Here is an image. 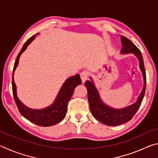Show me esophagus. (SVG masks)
Returning <instances> with one entry per match:
<instances>
[{
	"instance_id": "1",
	"label": "esophagus",
	"mask_w": 158,
	"mask_h": 158,
	"mask_svg": "<svg viewBox=\"0 0 158 158\" xmlns=\"http://www.w3.org/2000/svg\"><path fill=\"white\" fill-rule=\"evenodd\" d=\"M80 77H81L82 82L84 83L87 80L88 77H89V73L87 71H83L80 74Z\"/></svg>"
}]
</instances>
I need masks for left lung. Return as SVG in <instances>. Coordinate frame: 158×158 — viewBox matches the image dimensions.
I'll list each match as a JSON object with an SVG mask.
<instances>
[{
  "label": "left lung",
  "mask_w": 158,
  "mask_h": 158,
  "mask_svg": "<svg viewBox=\"0 0 158 158\" xmlns=\"http://www.w3.org/2000/svg\"><path fill=\"white\" fill-rule=\"evenodd\" d=\"M121 44L123 46L121 53H134L139 61V68L143 74L144 85L142 91L141 92L137 102L123 109H116L111 108L106 105L101 100L100 95L93 81H86L85 82V85L88 91V101L89 103L90 112L98 121L109 126L121 125L130 121L139 108L146 91V71L140 50L125 36H121Z\"/></svg>",
  "instance_id": "8db88e82"
}]
</instances>
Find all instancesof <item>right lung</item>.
<instances>
[{
    "label": "right lung",
    "mask_w": 158,
    "mask_h": 158,
    "mask_svg": "<svg viewBox=\"0 0 158 158\" xmlns=\"http://www.w3.org/2000/svg\"><path fill=\"white\" fill-rule=\"evenodd\" d=\"M37 34L31 37L25 42L22 49H21L17 58H16L12 73V92L16 105L17 106L20 114L23 117L37 125L42 127H49L58 123L65 117L68 102L73 96L74 90L77 85L81 84V79L80 78L79 74L67 79L61 87L54 102L46 108L42 109H33L25 106L21 102L17 95V86H16L14 81V73L19 64V60L21 54L26 49L28 45L35 39V37Z\"/></svg>",
    "instance_id": "obj_1"
}]
</instances>
